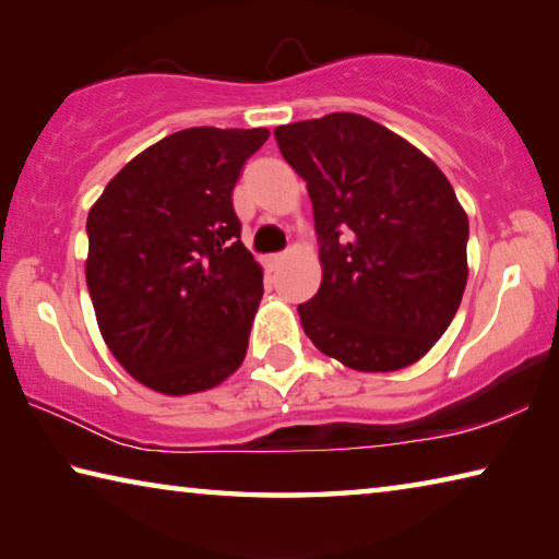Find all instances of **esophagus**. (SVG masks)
<instances>
[{"label": "esophagus", "instance_id": "34e87169", "mask_svg": "<svg viewBox=\"0 0 559 559\" xmlns=\"http://www.w3.org/2000/svg\"><path fill=\"white\" fill-rule=\"evenodd\" d=\"M283 259H286V257H283V253H271V257H266V266H269L271 271L278 269L281 263H283Z\"/></svg>", "mask_w": 559, "mask_h": 559}]
</instances>
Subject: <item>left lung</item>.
<instances>
[{"mask_svg":"<svg viewBox=\"0 0 559 559\" xmlns=\"http://www.w3.org/2000/svg\"><path fill=\"white\" fill-rule=\"evenodd\" d=\"M273 135L316 214L323 281L298 306L310 343L357 372L414 365L447 333L468 278V216L447 175L357 112Z\"/></svg>","mask_w":559,"mask_h":559,"instance_id":"obj_1","label":"left lung"}]
</instances>
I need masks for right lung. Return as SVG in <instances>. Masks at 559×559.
<instances>
[{
    "mask_svg": "<svg viewBox=\"0 0 559 559\" xmlns=\"http://www.w3.org/2000/svg\"><path fill=\"white\" fill-rule=\"evenodd\" d=\"M266 128H187L135 155L88 212L86 283L100 335L140 384L182 396L239 370L263 271L231 192Z\"/></svg>",
    "mask_w": 559,
    "mask_h": 559,
    "instance_id": "1",
    "label": "right lung"
}]
</instances>
